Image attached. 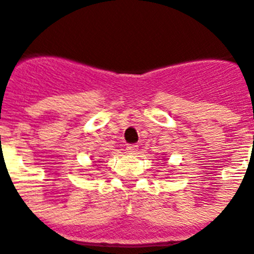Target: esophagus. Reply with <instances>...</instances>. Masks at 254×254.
<instances>
[{
    "instance_id": "1",
    "label": "esophagus",
    "mask_w": 254,
    "mask_h": 254,
    "mask_svg": "<svg viewBox=\"0 0 254 254\" xmlns=\"http://www.w3.org/2000/svg\"><path fill=\"white\" fill-rule=\"evenodd\" d=\"M137 149H139V145H136V144H128V145L126 147V151L128 152L129 155H135L137 152Z\"/></svg>"
}]
</instances>
